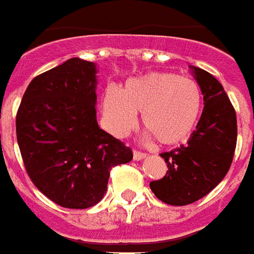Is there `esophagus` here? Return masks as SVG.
Returning a JSON list of instances; mask_svg holds the SVG:
<instances>
[{"mask_svg":"<svg viewBox=\"0 0 254 254\" xmlns=\"http://www.w3.org/2000/svg\"><path fill=\"white\" fill-rule=\"evenodd\" d=\"M145 155H147V154H145V152H143V151H137V150H134V151H133V158H134L136 161H140V159H143V158H145Z\"/></svg>","mask_w":254,"mask_h":254,"instance_id":"34e87169","label":"esophagus"}]
</instances>
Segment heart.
<instances>
[{
  "mask_svg": "<svg viewBox=\"0 0 254 254\" xmlns=\"http://www.w3.org/2000/svg\"><path fill=\"white\" fill-rule=\"evenodd\" d=\"M202 90L194 79L173 72H148L129 79L118 90L107 89L103 113L110 130L121 136L140 113L141 127L159 144H179L189 137L199 120Z\"/></svg>",
  "mask_w": 254,
  "mask_h": 254,
  "instance_id": "b5f03b06",
  "label": "heart"
}]
</instances>
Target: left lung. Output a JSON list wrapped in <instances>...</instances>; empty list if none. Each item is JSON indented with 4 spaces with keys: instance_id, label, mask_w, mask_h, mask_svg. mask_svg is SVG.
Returning a JSON list of instances; mask_svg holds the SVG:
<instances>
[{
    "instance_id": "1",
    "label": "left lung",
    "mask_w": 254,
    "mask_h": 254,
    "mask_svg": "<svg viewBox=\"0 0 254 254\" xmlns=\"http://www.w3.org/2000/svg\"><path fill=\"white\" fill-rule=\"evenodd\" d=\"M205 107L187 144L162 152L166 175L150 183L158 199L183 206L198 201L219 184L231 166L237 147V114L219 81L192 67Z\"/></svg>"
}]
</instances>
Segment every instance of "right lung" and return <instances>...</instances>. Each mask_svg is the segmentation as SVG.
<instances>
[{
  "mask_svg": "<svg viewBox=\"0 0 254 254\" xmlns=\"http://www.w3.org/2000/svg\"><path fill=\"white\" fill-rule=\"evenodd\" d=\"M16 137L35 187L68 209L96 205L111 168L133 158L97 125L96 65L78 58L30 82L16 114Z\"/></svg>",
  "mask_w": 254,
  "mask_h": 254,
  "instance_id": "1",
  "label": "right lung"
}]
</instances>
